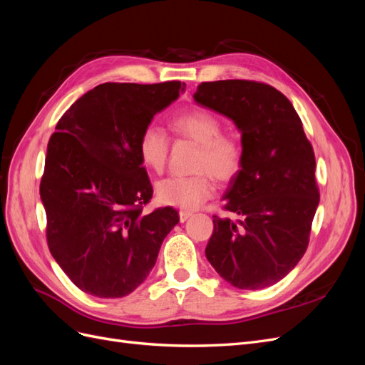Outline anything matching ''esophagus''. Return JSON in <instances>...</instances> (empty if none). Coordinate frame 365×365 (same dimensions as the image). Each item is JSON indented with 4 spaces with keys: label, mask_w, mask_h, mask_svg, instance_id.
<instances>
[{
    "label": "esophagus",
    "mask_w": 365,
    "mask_h": 365,
    "mask_svg": "<svg viewBox=\"0 0 365 365\" xmlns=\"http://www.w3.org/2000/svg\"><path fill=\"white\" fill-rule=\"evenodd\" d=\"M192 215H193L192 212H187V210H181V212H180V220H181V222H185V220L189 219Z\"/></svg>",
    "instance_id": "1"
}]
</instances>
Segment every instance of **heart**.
Returning <instances> with one entry per match:
<instances>
[{
	"instance_id": "obj_1",
	"label": "heart",
	"mask_w": 365,
	"mask_h": 365,
	"mask_svg": "<svg viewBox=\"0 0 365 365\" xmlns=\"http://www.w3.org/2000/svg\"><path fill=\"white\" fill-rule=\"evenodd\" d=\"M176 137L200 145L190 176H170L157 182L155 193L165 205L195 210L215 193L216 180L227 182L235 178L244 164V146L239 138L222 134V121L204 109L176 115L172 120ZM170 138L165 132L149 125L141 130L138 153L141 163L155 173H161L168 164Z\"/></svg>"
}]
</instances>
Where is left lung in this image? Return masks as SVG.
Wrapping results in <instances>:
<instances>
[{
	"instance_id": "1",
	"label": "left lung",
	"mask_w": 365,
	"mask_h": 365,
	"mask_svg": "<svg viewBox=\"0 0 365 365\" xmlns=\"http://www.w3.org/2000/svg\"><path fill=\"white\" fill-rule=\"evenodd\" d=\"M193 97L233 120L244 146L222 207L236 219L213 215L205 256L235 288H267L295 268L309 245L319 202L312 145L292 103L268 83L202 82Z\"/></svg>"
}]
</instances>
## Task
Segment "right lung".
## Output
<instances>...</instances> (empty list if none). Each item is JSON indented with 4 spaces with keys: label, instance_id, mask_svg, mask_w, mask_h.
<instances>
[{
    "label": "right lung",
    "instance_id": "add662e5",
    "mask_svg": "<svg viewBox=\"0 0 365 365\" xmlns=\"http://www.w3.org/2000/svg\"><path fill=\"white\" fill-rule=\"evenodd\" d=\"M181 90L180 81L102 83L70 106L50 137L39 187L47 244L62 271L86 294H130L180 222L172 207L143 213L153 189L138 138Z\"/></svg>",
    "mask_w": 365,
    "mask_h": 365
}]
</instances>
